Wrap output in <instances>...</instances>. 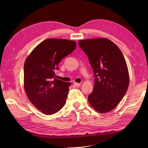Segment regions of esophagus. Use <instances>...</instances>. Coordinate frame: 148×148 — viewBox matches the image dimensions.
Returning a JSON list of instances; mask_svg holds the SVG:
<instances>
[{
    "label": "esophagus",
    "mask_w": 148,
    "mask_h": 148,
    "mask_svg": "<svg viewBox=\"0 0 148 148\" xmlns=\"http://www.w3.org/2000/svg\"><path fill=\"white\" fill-rule=\"evenodd\" d=\"M80 85H81V84L79 83H74V86L76 87H79Z\"/></svg>",
    "instance_id": "1"
}]
</instances>
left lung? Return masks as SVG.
<instances>
[{
    "label": "left lung",
    "instance_id": "left-lung-1",
    "mask_svg": "<svg viewBox=\"0 0 148 148\" xmlns=\"http://www.w3.org/2000/svg\"><path fill=\"white\" fill-rule=\"evenodd\" d=\"M93 68L94 87L88 101L100 113L114 109L123 98L129 85L126 61L118 47L106 38L79 40Z\"/></svg>",
    "mask_w": 148,
    "mask_h": 148
}]
</instances>
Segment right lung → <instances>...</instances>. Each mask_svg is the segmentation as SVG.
I'll use <instances>...</instances> for the list:
<instances>
[{
  "label": "right lung",
  "instance_id": "right-lung-1",
  "mask_svg": "<svg viewBox=\"0 0 148 148\" xmlns=\"http://www.w3.org/2000/svg\"><path fill=\"white\" fill-rule=\"evenodd\" d=\"M76 48L73 40L48 39L37 46L24 65V87L28 98L45 114L59 111L66 102L71 83L55 78L58 64Z\"/></svg>",
  "mask_w": 148,
  "mask_h": 148
}]
</instances>
